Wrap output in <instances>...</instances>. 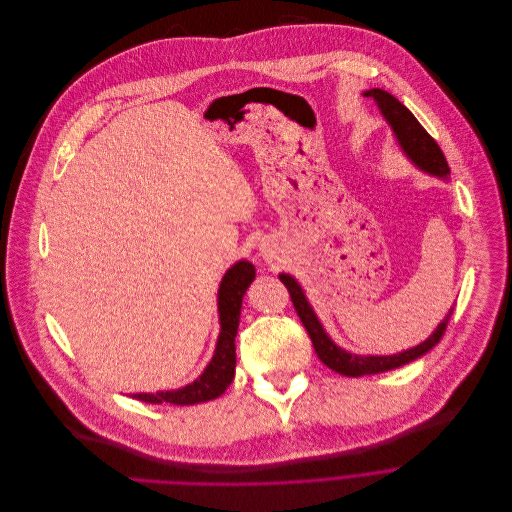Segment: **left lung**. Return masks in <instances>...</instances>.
<instances>
[{"mask_svg":"<svg viewBox=\"0 0 512 512\" xmlns=\"http://www.w3.org/2000/svg\"><path fill=\"white\" fill-rule=\"evenodd\" d=\"M363 96L375 100L379 113L391 127L395 141L407 159H410L420 171L434 175L438 179L450 181V167H448V161H446L442 149L428 135V131L418 123V119L410 113V109H405L393 94H389L387 90H381V88H369L363 92ZM278 278L288 288L294 309H296L306 333H309L319 359L329 369H333L345 377H361V375H375V373L391 371V369H397L401 365H407V363L416 361L418 357L426 355L432 347H436L440 343V339L448 327V321L452 317V311H454V306H452V309L446 313V317L440 321V325L434 329V333L424 343H420L412 349H405V351L393 353V355H359V353H351V351L339 347L329 337V333L325 331L315 309L311 306L309 298H306L300 282L294 276L280 272Z\"/></svg>","mask_w":512,"mask_h":512,"instance_id":"8db88e82","label":"left lung"}]
</instances>
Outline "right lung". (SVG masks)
Returning a JSON list of instances; mask_svg holds the SVG:
<instances>
[{
  "label": "right lung",
  "mask_w": 512,
  "mask_h": 512,
  "mask_svg": "<svg viewBox=\"0 0 512 512\" xmlns=\"http://www.w3.org/2000/svg\"><path fill=\"white\" fill-rule=\"evenodd\" d=\"M256 278V268L248 260H238L230 266L220 282L218 290V315H220V335L212 361L203 373L191 383L179 389L155 391V393H131L135 399L145 403H173V405H193L220 397L232 383L236 373V335L240 325L242 300L248 286Z\"/></svg>",
  "instance_id": "obj_1"
}]
</instances>
